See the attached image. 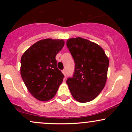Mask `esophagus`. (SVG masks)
<instances>
[{"label":"esophagus","mask_w":132,"mask_h":132,"mask_svg":"<svg viewBox=\"0 0 132 132\" xmlns=\"http://www.w3.org/2000/svg\"><path fill=\"white\" fill-rule=\"evenodd\" d=\"M62 72H63V75H64V76L66 77V69H64V70H63V71H62Z\"/></svg>","instance_id":"esophagus-1"}]
</instances>
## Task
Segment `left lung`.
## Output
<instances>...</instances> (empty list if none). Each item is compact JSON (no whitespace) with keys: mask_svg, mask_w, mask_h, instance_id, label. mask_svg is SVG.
I'll return each mask as SVG.
<instances>
[{"mask_svg":"<svg viewBox=\"0 0 132 132\" xmlns=\"http://www.w3.org/2000/svg\"><path fill=\"white\" fill-rule=\"evenodd\" d=\"M66 45L75 63L72 78H68L66 83L75 99L90 102L105 87L108 57L99 45L81 37L68 39Z\"/></svg>","mask_w":132,"mask_h":132,"instance_id":"8db88e82","label":"left lung"}]
</instances>
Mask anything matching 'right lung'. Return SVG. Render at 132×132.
<instances>
[{"label": "right lung", "instance_id": "add662e5", "mask_svg": "<svg viewBox=\"0 0 132 132\" xmlns=\"http://www.w3.org/2000/svg\"><path fill=\"white\" fill-rule=\"evenodd\" d=\"M64 45L63 40L44 39L33 44L21 57V76L28 91L38 101L53 98L63 81L56 56Z\"/></svg>", "mask_w": 132, "mask_h": 132}]
</instances>
